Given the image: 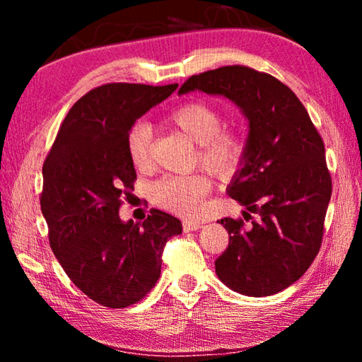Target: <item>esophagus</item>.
Here are the masks:
<instances>
[{
  "label": "esophagus",
  "instance_id": "esophagus-1",
  "mask_svg": "<svg viewBox=\"0 0 362 362\" xmlns=\"http://www.w3.org/2000/svg\"><path fill=\"white\" fill-rule=\"evenodd\" d=\"M201 226H203V223H199V222H183V231L185 233L196 231V230H199Z\"/></svg>",
  "mask_w": 362,
  "mask_h": 362
}]
</instances>
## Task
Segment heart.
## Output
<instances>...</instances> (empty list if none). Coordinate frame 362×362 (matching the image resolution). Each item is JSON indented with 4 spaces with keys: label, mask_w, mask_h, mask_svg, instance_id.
I'll list each match as a JSON object with an SVG mask.
<instances>
[{
    "label": "heart",
    "mask_w": 362,
    "mask_h": 362,
    "mask_svg": "<svg viewBox=\"0 0 362 362\" xmlns=\"http://www.w3.org/2000/svg\"><path fill=\"white\" fill-rule=\"evenodd\" d=\"M170 122L199 145L198 158L212 174L226 177L235 173L243 159L241 139L223 131L222 115L206 102H188L174 110ZM153 131L146 121H137L127 134V153L132 164L144 169L151 161ZM211 183L204 175H166L151 185V199L156 206L182 217H196L203 211Z\"/></svg>",
    "instance_id": "obj_1"
}]
</instances>
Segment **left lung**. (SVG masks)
I'll list each match as a JSON object with an SVG mask.
<instances>
[{
	"label": "left lung",
	"instance_id": "left-lung-1",
	"mask_svg": "<svg viewBox=\"0 0 362 362\" xmlns=\"http://www.w3.org/2000/svg\"><path fill=\"white\" fill-rule=\"evenodd\" d=\"M223 95L241 110L249 134L226 188L243 220H218L230 235L216 273L231 291L265 297L284 291L320 252L332 194L324 144L297 95L268 73L230 65L193 75L179 94Z\"/></svg>",
	"mask_w": 362,
	"mask_h": 362
}]
</instances>
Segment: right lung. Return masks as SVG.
<instances>
[{
	"mask_svg": "<svg viewBox=\"0 0 362 362\" xmlns=\"http://www.w3.org/2000/svg\"><path fill=\"white\" fill-rule=\"evenodd\" d=\"M177 88L110 83L89 90L65 116L42 166L41 211L52 252L79 291L110 308L150 292L164 244L182 233L179 218L158 209L144 222L119 218L121 196L137 179L127 134Z\"/></svg>",
	"mask_w": 362,
	"mask_h": 362,
	"instance_id": "1",
	"label": "right lung"
}]
</instances>
